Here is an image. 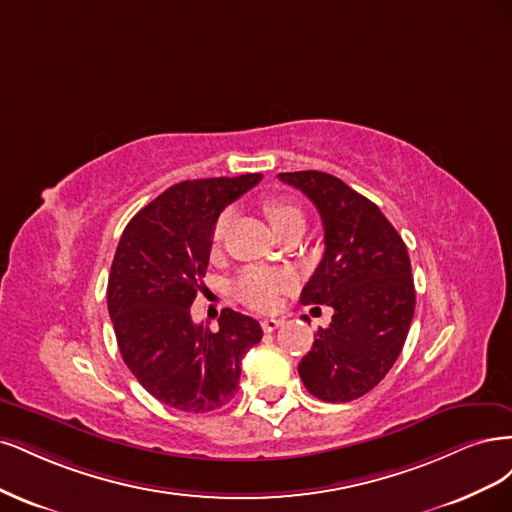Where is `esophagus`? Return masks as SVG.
Instances as JSON below:
<instances>
[{"instance_id":"esophagus-1","label":"esophagus","mask_w":512,"mask_h":512,"mask_svg":"<svg viewBox=\"0 0 512 512\" xmlns=\"http://www.w3.org/2000/svg\"><path fill=\"white\" fill-rule=\"evenodd\" d=\"M283 323V319H278V317H270V319H263L261 321V327H263V332H274V329Z\"/></svg>"}]
</instances>
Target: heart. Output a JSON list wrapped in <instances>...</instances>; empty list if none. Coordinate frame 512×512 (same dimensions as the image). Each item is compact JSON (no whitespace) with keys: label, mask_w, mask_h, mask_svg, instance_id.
Returning <instances> with one entry per match:
<instances>
[{"label":"heart","mask_w":512,"mask_h":512,"mask_svg":"<svg viewBox=\"0 0 512 512\" xmlns=\"http://www.w3.org/2000/svg\"><path fill=\"white\" fill-rule=\"evenodd\" d=\"M263 212L274 227V232L283 238L289 232H304L306 229V214L304 208L293 202L291 197L285 195H272L263 202ZM229 221H232V214L223 212L219 219L212 225V253H219L223 246V240L227 236ZM293 285V278L283 272H270L261 268H249L244 270L236 283V298L251 306L255 310H270L276 304V298L283 291H287Z\"/></svg>","instance_id":"1"}]
</instances>
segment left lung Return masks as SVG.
I'll return each instance as SVG.
<instances>
[{"mask_svg":"<svg viewBox=\"0 0 512 512\" xmlns=\"http://www.w3.org/2000/svg\"><path fill=\"white\" fill-rule=\"evenodd\" d=\"M278 178L317 206L325 229L323 259L300 302L334 308L300 361V378L323 402L357 400L400 357L415 315L406 244L381 208L340 178L317 170Z\"/></svg>","mask_w":512,"mask_h":512,"instance_id":"8db88e82","label":"left lung"}]
</instances>
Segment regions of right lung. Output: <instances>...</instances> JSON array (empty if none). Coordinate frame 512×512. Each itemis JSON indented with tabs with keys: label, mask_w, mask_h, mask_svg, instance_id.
I'll return each mask as SVG.
<instances>
[{
	"label": "right lung",
	"mask_w": 512,
	"mask_h": 512,
	"mask_svg": "<svg viewBox=\"0 0 512 512\" xmlns=\"http://www.w3.org/2000/svg\"><path fill=\"white\" fill-rule=\"evenodd\" d=\"M261 174L183 180L131 219L112 259L108 312L138 383L166 406L210 412L234 398L240 361L263 332L225 308L219 332L195 325L191 304L206 276L212 225Z\"/></svg>",
	"instance_id": "1"
}]
</instances>
